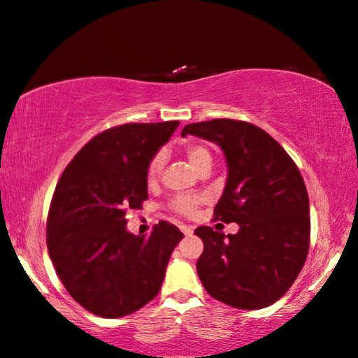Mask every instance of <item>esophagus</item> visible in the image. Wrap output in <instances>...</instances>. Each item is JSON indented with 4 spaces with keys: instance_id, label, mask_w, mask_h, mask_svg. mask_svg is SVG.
I'll return each mask as SVG.
<instances>
[{
    "instance_id": "1",
    "label": "esophagus",
    "mask_w": 358,
    "mask_h": 358,
    "mask_svg": "<svg viewBox=\"0 0 358 358\" xmlns=\"http://www.w3.org/2000/svg\"><path fill=\"white\" fill-rule=\"evenodd\" d=\"M180 230L183 231L185 235H191V234H193V227H189V225H185V224L180 225Z\"/></svg>"
}]
</instances>
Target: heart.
<instances>
[{
  "label": "heart",
  "instance_id": "obj_1",
  "mask_svg": "<svg viewBox=\"0 0 358 358\" xmlns=\"http://www.w3.org/2000/svg\"><path fill=\"white\" fill-rule=\"evenodd\" d=\"M183 152H185V157L188 159V162L194 170H198L206 164L210 165V162H213L210 150L203 144H198V143L186 144ZM160 170H162V157H160V155H155V157H152V160L149 162L148 170H145V180H148L149 185H152L159 180ZM203 201L204 199L199 198V196H177V198L172 201V209L177 210L178 214L191 215L196 213V209H198V206L203 203Z\"/></svg>",
  "mask_w": 358,
  "mask_h": 358
}]
</instances>
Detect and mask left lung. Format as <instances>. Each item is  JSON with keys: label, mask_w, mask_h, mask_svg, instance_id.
<instances>
[{"label": "left lung", "mask_w": 358, "mask_h": 358, "mask_svg": "<svg viewBox=\"0 0 358 358\" xmlns=\"http://www.w3.org/2000/svg\"><path fill=\"white\" fill-rule=\"evenodd\" d=\"M213 141L227 160V183L214 219L235 235L198 227L204 251L196 269L213 299L241 310L278 301L303 268L310 248V203L290 155L255 124L219 118L186 124L181 136Z\"/></svg>", "instance_id": "1"}]
</instances>
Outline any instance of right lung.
Returning a JSON list of instances; mask_svg holds the SVG:
<instances>
[{
  "label": "right lung",
  "instance_id": "right-lung-1",
  "mask_svg": "<svg viewBox=\"0 0 358 358\" xmlns=\"http://www.w3.org/2000/svg\"><path fill=\"white\" fill-rule=\"evenodd\" d=\"M178 122L105 129L68 164L47 219L50 258L68 294L90 313L122 318L159 294L170 255L183 238L173 224L127 230L128 209L148 199L145 170Z\"/></svg>",
  "mask_w": 358,
  "mask_h": 358
}]
</instances>
